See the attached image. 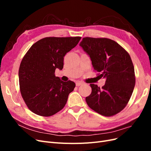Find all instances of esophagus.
<instances>
[{"label":"esophagus","mask_w":151,"mask_h":151,"mask_svg":"<svg viewBox=\"0 0 151 151\" xmlns=\"http://www.w3.org/2000/svg\"><path fill=\"white\" fill-rule=\"evenodd\" d=\"M76 84L77 86H81L82 84H83V83H82V82H77Z\"/></svg>","instance_id":"obj_1"}]
</instances>
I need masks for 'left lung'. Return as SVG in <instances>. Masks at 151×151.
<instances>
[{
  "label": "left lung",
  "mask_w": 151,
  "mask_h": 151,
  "mask_svg": "<svg viewBox=\"0 0 151 151\" xmlns=\"http://www.w3.org/2000/svg\"><path fill=\"white\" fill-rule=\"evenodd\" d=\"M79 46L88 55L95 70L106 79L101 89L91 84L92 92L86 98L88 106L101 115L110 116L124 108L135 84L130 56L115 41L86 37Z\"/></svg>",
  "instance_id": "1"
}]
</instances>
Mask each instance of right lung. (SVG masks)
I'll return each mask as SVG.
<instances>
[{
    "label": "right lung",
    "instance_id": "right-lung-1",
    "mask_svg": "<svg viewBox=\"0 0 151 151\" xmlns=\"http://www.w3.org/2000/svg\"><path fill=\"white\" fill-rule=\"evenodd\" d=\"M81 39L79 36L43 38L32 45L22 58L19 70L20 91L32 112L50 116L65 106L76 84L62 81L55 71L62 70L63 57Z\"/></svg>",
    "mask_w": 151,
    "mask_h": 151
}]
</instances>
